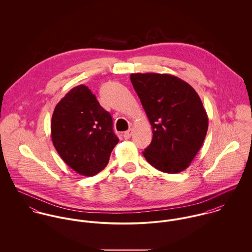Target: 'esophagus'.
<instances>
[{
  "label": "esophagus",
  "mask_w": 252,
  "mask_h": 252,
  "mask_svg": "<svg viewBox=\"0 0 252 252\" xmlns=\"http://www.w3.org/2000/svg\"><path fill=\"white\" fill-rule=\"evenodd\" d=\"M132 133H133V129H129L128 131H126L124 134H123V137L125 140H129L132 136Z\"/></svg>",
  "instance_id": "34e87169"
}]
</instances>
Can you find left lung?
Segmentation results:
<instances>
[{"label": "left lung", "instance_id": "left-lung-1", "mask_svg": "<svg viewBox=\"0 0 252 252\" xmlns=\"http://www.w3.org/2000/svg\"><path fill=\"white\" fill-rule=\"evenodd\" d=\"M130 78L152 127L144 158L164 173L184 171L208 132L209 119L199 95L187 82L168 73H132Z\"/></svg>", "mask_w": 252, "mask_h": 252}]
</instances>
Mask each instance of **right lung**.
<instances>
[{"mask_svg":"<svg viewBox=\"0 0 252 252\" xmlns=\"http://www.w3.org/2000/svg\"><path fill=\"white\" fill-rule=\"evenodd\" d=\"M112 126L109 112L81 84L56 105L51 119V140L69 167L79 175L92 177L106 168L119 141Z\"/></svg>","mask_w":252,"mask_h":252,"instance_id":"add662e5","label":"right lung"}]
</instances>
